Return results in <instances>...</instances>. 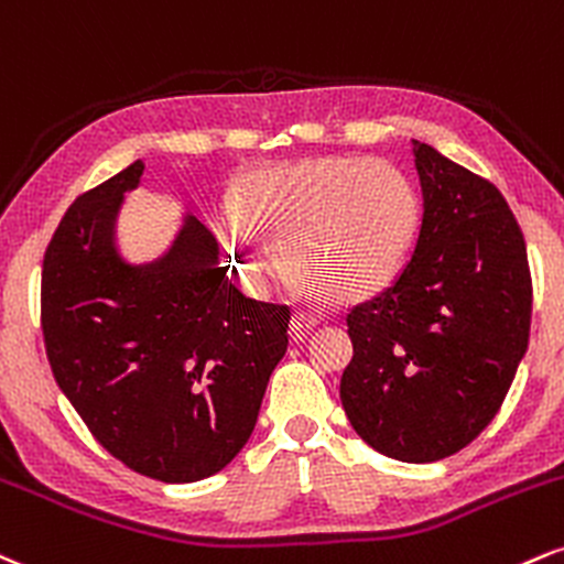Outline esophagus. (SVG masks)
Here are the masks:
<instances>
[{
	"instance_id": "34e87169",
	"label": "esophagus",
	"mask_w": 564,
	"mask_h": 564,
	"mask_svg": "<svg viewBox=\"0 0 564 564\" xmlns=\"http://www.w3.org/2000/svg\"><path fill=\"white\" fill-rule=\"evenodd\" d=\"M319 322H322L319 314H311V311H295L293 319H290V329H293L295 340H303V337H306Z\"/></svg>"
}]
</instances>
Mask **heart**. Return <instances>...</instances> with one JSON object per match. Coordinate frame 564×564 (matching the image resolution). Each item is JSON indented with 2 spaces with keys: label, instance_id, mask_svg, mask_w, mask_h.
<instances>
[{
  "label": "heart",
  "instance_id": "heart-1",
  "mask_svg": "<svg viewBox=\"0 0 564 564\" xmlns=\"http://www.w3.org/2000/svg\"><path fill=\"white\" fill-rule=\"evenodd\" d=\"M420 216V195L395 165L324 155L253 171L227 235L253 288H267L284 258L295 282L327 301H361L399 276Z\"/></svg>",
  "mask_w": 564,
  "mask_h": 564
}]
</instances>
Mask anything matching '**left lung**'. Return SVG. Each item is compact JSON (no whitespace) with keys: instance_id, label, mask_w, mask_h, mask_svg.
I'll return each instance as SVG.
<instances>
[{"instance_id":"obj_1","label":"left lung","mask_w":564,"mask_h":564,"mask_svg":"<svg viewBox=\"0 0 564 564\" xmlns=\"http://www.w3.org/2000/svg\"><path fill=\"white\" fill-rule=\"evenodd\" d=\"M412 144L420 237L395 282L346 316L354 359L340 401L375 452L425 465L462 452L505 403L528 350L533 284L505 195Z\"/></svg>"}]
</instances>
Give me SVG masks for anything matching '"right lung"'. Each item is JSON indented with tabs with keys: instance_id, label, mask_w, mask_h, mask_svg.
Returning <instances> with one entry per match:
<instances>
[{
	"instance_id": "obj_1",
	"label": "right lung",
	"mask_w": 564,
	"mask_h": 564,
	"mask_svg": "<svg viewBox=\"0 0 564 564\" xmlns=\"http://www.w3.org/2000/svg\"><path fill=\"white\" fill-rule=\"evenodd\" d=\"M134 161L65 210L42 269V329L59 390L91 435L139 475L210 478L253 433L288 350L290 308L253 301L218 242L184 216L161 258L129 263L116 242Z\"/></svg>"
}]
</instances>
